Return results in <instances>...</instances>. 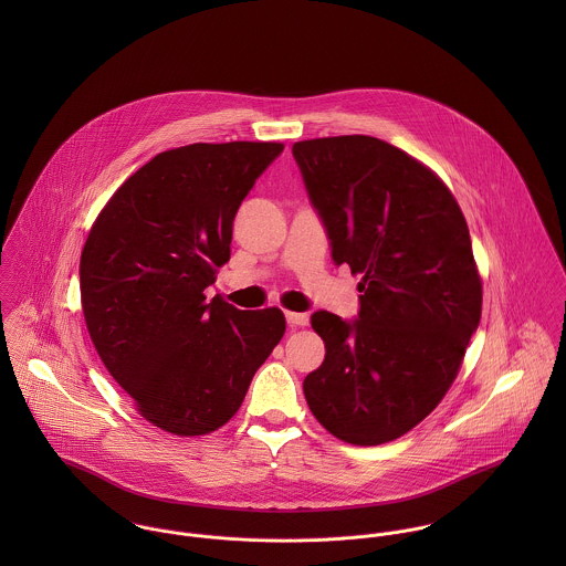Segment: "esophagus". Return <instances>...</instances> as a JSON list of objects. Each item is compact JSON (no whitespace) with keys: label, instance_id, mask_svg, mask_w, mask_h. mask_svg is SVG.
I'll list each match as a JSON object with an SVG mask.
<instances>
[{"label":"esophagus","instance_id":"obj_1","mask_svg":"<svg viewBox=\"0 0 566 566\" xmlns=\"http://www.w3.org/2000/svg\"><path fill=\"white\" fill-rule=\"evenodd\" d=\"M285 321L294 328V326H305V324H310V316H307V314H298V312H287V314H285Z\"/></svg>","mask_w":566,"mask_h":566}]
</instances>
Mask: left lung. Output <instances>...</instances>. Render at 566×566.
<instances>
[{
	"mask_svg": "<svg viewBox=\"0 0 566 566\" xmlns=\"http://www.w3.org/2000/svg\"><path fill=\"white\" fill-rule=\"evenodd\" d=\"M292 155L335 265L361 274L355 321L312 316L326 355L303 381L305 399L348 444L397 440L442 401L480 326L464 213L429 167L381 139H310Z\"/></svg>",
	"mask_w": 566,
	"mask_h": 566,
	"instance_id": "obj_1",
	"label": "left lung"
}]
</instances>
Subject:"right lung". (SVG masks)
<instances>
[{"label":"right lung","mask_w":566,"mask_h":566,"mask_svg":"<svg viewBox=\"0 0 566 566\" xmlns=\"http://www.w3.org/2000/svg\"><path fill=\"white\" fill-rule=\"evenodd\" d=\"M274 142L157 155L106 202L81 256L82 314L111 377L146 420L205 436L240 409L285 333L276 307L243 312L205 290L231 259L233 220Z\"/></svg>","instance_id":"add662e5"}]
</instances>
